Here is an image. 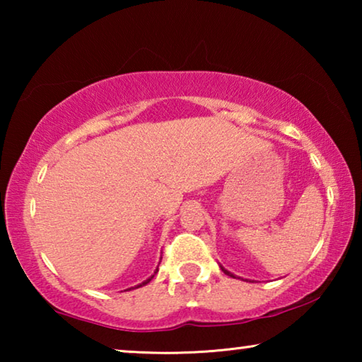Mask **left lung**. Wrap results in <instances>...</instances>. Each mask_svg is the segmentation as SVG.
Masks as SVG:
<instances>
[{
  "mask_svg": "<svg viewBox=\"0 0 362 362\" xmlns=\"http://www.w3.org/2000/svg\"><path fill=\"white\" fill-rule=\"evenodd\" d=\"M220 268H222V272H223L225 274H228V276H231V278H236V276H235V274H233V273H230V272H228V269H225L223 267H220Z\"/></svg>",
  "mask_w": 362,
  "mask_h": 362,
  "instance_id": "left-lung-1",
  "label": "left lung"
}]
</instances>
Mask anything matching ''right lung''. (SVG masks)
<instances>
[{
    "instance_id": "obj_1",
    "label": "right lung",
    "mask_w": 362,
    "mask_h": 362,
    "mask_svg": "<svg viewBox=\"0 0 362 362\" xmlns=\"http://www.w3.org/2000/svg\"><path fill=\"white\" fill-rule=\"evenodd\" d=\"M156 272H158V269H156ZM156 272H155V273H156ZM153 276H155V274H153ZM153 276H151V278H153ZM151 278H148L146 281H144V283H140V284H139V286H136V287H131V289H137V287H142V286H145V284H148L150 281H151ZM131 289H127V291H131Z\"/></svg>"
}]
</instances>
